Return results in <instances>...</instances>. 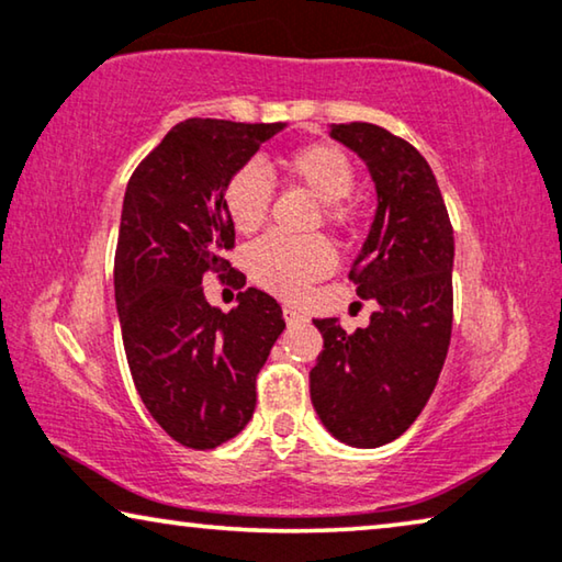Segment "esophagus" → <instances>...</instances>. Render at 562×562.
<instances>
[{"mask_svg":"<svg viewBox=\"0 0 562 562\" xmlns=\"http://www.w3.org/2000/svg\"><path fill=\"white\" fill-rule=\"evenodd\" d=\"M283 318H286V324H299V322H304V314H301V311L296 308V306H283Z\"/></svg>","mask_w":562,"mask_h":562,"instance_id":"obj_1","label":"esophagus"}]
</instances>
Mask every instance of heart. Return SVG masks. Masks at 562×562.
<instances>
[{"label": "heart", "instance_id": "b5f03b06", "mask_svg": "<svg viewBox=\"0 0 562 562\" xmlns=\"http://www.w3.org/2000/svg\"><path fill=\"white\" fill-rule=\"evenodd\" d=\"M283 176L322 201V218L336 231L349 228L353 211L347 203L357 170L347 153L334 143H308L281 158ZM273 188L266 172L248 162L223 186V209L238 233H254L269 218ZM246 271L258 286L293 299L311 281L334 269V251L324 238L293 240L279 233L254 240L244 254Z\"/></svg>", "mask_w": 562, "mask_h": 562}]
</instances>
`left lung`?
Returning <instances> with one entry per match:
<instances>
[{"instance_id": "obj_1", "label": "left lung", "mask_w": 562, "mask_h": 562, "mask_svg": "<svg viewBox=\"0 0 562 562\" xmlns=\"http://www.w3.org/2000/svg\"><path fill=\"white\" fill-rule=\"evenodd\" d=\"M331 137L367 162L376 213L349 279L376 301L367 329L314 318L324 349L308 374L322 425L349 447H382L425 409L452 336L454 236L429 162L371 123L331 125Z\"/></svg>"}]
</instances>
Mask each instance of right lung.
Here are the masks:
<instances>
[{
	"mask_svg": "<svg viewBox=\"0 0 562 562\" xmlns=\"http://www.w3.org/2000/svg\"><path fill=\"white\" fill-rule=\"evenodd\" d=\"M283 127L183 120L127 183L115 251L127 367L145 409L191 450H213L248 425L258 371L286 329L269 293L240 291L228 314L203 293L205 273H233L223 186ZM233 283L240 289L246 276L236 271Z\"/></svg>",
	"mask_w": 562,
	"mask_h": 562,
	"instance_id": "add662e5",
	"label": "right lung"
}]
</instances>
